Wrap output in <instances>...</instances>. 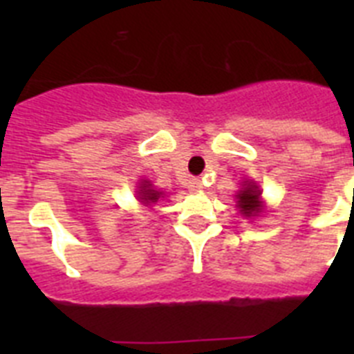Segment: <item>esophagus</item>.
Returning <instances> with one entry per match:
<instances>
[{"label":"esophagus","mask_w":354,"mask_h":354,"mask_svg":"<svg viewBox=\"0 0 354 354\" xmlns=\"http://www.w3.org/2000/svg\"><path fill=\"white\" fill-rule=\"evenodd\" d=\"M187 187H189V192H200V189H202V180L192 179L187 183Z\"/></svg>","instance_id":"obj_1"}]
</instances>
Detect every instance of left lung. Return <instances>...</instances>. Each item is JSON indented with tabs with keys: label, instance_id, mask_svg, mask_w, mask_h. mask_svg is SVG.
<instances>
[{
	"label": "left lung",
	"instance_id": "obj_1",
	"mask_svg": "<svg viewBox=\"0 0 354 354\" xmlns=\"http://www.w3.org/2000/svg\"><path fill=\"white\" fill-rule=\"evenodd\" d=\"M237 202H239V209L243 214L246 216H255L262 211L261 205V192L257 189V186L252 183H248L245 186V189L237 195Z\"/></svg>",
	"mask_w": 354,
	"mask_h": 354
}]
</instances>
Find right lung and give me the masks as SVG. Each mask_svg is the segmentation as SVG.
<instances>
[{"mask_svg":"<svg viewBox=\"0 0 354 354\" xmlns=\"http://www.w3.org/2000/svg\"><path fill=\"white\" fill-rule=\"evenodd\" d=\"M140 198L145 202V204H152V202H156V200L159 198V192H154V189H149V186L147 184H143L142 189H140Z\"/></svg>","mask_w":354,"mask_h":354,"instance_id":"obj_1","label":"right lung"}]
</instances>
